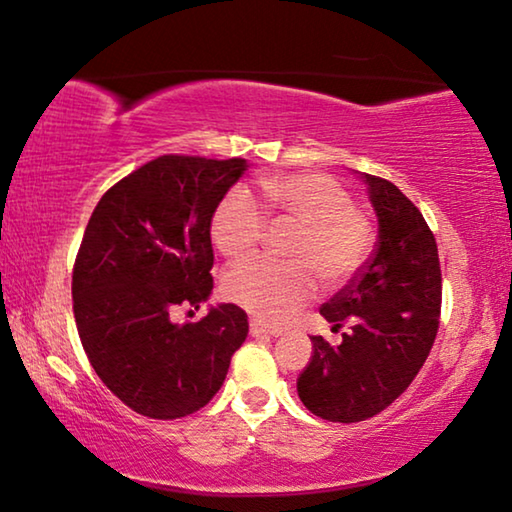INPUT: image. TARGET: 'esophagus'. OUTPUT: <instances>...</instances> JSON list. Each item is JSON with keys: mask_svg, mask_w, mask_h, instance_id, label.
I'll return each instance as SVG.
<instances>
[{"mask_svg": "<svg viewBox=\"0 0 512 512\" xmlns=\"http://www.w3.org/2000/svg\"><path fill=\"white\" fill-rule=\"evenodd\" d=\"M250 335L253 338H271V335H278V329H271V326L257 322V319H250Z\"/></svg>", "mask_w": 512, "mask_h": 512, "instance_id": "esophagus-1", "label": "esophagus"}]
</instances>
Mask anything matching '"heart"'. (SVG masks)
Instances as JSON below:
<instances>
[{"label":"heart","instance_id":"heart-1","mask_svg":"<svg viewBox=\"0 0 512 512\" xmlns=\"http://www.w3.org/2000/svg\"><path fill=\"white\" fill-rule=\"evenodd\" d=\"M269 216L301 223L289 255L250 257L223 278L227 299L269 324L285 322L319 289V273L338 285L354 276L372 250L370 220L352 207V195L329 174L292 172L262 181ZM266 216L246 188H232L211 218V239L225 257H241L262 239Z\"/></svg>","mask_w":512,"mask_h":512}]
</instances>
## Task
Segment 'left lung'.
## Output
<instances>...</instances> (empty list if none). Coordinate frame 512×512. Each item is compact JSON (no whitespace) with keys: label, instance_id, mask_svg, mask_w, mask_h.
I'll use <instances>...</instances> for the list:
<instances>
[{"label":"left lung","instance_id":"obj_1","mask_svg":"<svg viewBox=\"0 0 512 512\" xmlns=\"http://www.w3.org/2000/svg\"><path fill=\"white\" fill-rule=\"evenodd\" d=\"M377 216V250L352 285L319 308L333 331L331 347L312 335V356L296 391L312 414L358 423L384 411L423 368L439 329L441 269L423 213L391 181L356 172Z\"/></svg>","mask_w":512,"mask_h":512}]
</instances>
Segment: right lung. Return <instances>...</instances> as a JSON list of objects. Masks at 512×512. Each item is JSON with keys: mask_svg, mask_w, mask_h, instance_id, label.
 Here are the masks:
<instances>
[{"mask_svg": "<svg viewBox=\"0 0 512 512\" xmlns=\"http://www.w3.org/2000/svg\"><path fill=\"white\" fill-rule=\"evenodd\" d=\"M246 170V158L160 156L91 213L73 269L75 324L91 368L137 414L200 411L246 340L248 315L234 303L209 305L200 322L172 319L179 305L209 301L211 218Z\"/></svg>", "mask_w": 512, "mask_h": 512, "instance_id": "obj_1", "label": "right lung"}]
</instances>
